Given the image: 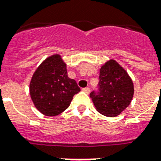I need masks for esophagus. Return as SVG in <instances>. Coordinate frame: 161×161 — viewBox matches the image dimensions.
I'll use <instances>...</instances> for the list:
<instances>
[{
  "label": "esophagus",
  "instance_id": "esophagus-1",
  "mask_svg": "<svg viewBox=\"0 0 161 161\" xmlns=\"http://www.w3.org/2000/svg\"><path fill=\"white\" fill-rule=\"evenodd\" d=\"M83 91H84L85 93H87V94H89V93H90V88H89V87L84 88V89H83Z\"/></svg>",
  "mask_w": 161,
  "mask_h": 161
}]
</instances>
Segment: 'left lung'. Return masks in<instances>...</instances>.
I'll use <instances>...</instances> for the list:
<instances>
[{
	"label": "left lung",
	"mask_w": 161,
	"mask_h": 161,
	"mask_svg": "<svg viewBox=\"0 0 161 161\" xmlns=\"http://www.w3.org/2000/svg\"><path fill=\"white\" fill-rule=\"evenodd\" d=\"M99 92L90 94L100 114L115 117L130 104L134 97V83L123 67L109 59L100 68Z\"/></svg>",
	"instance_id": "8db88e82"
}]
</instances>
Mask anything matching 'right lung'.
<instances>
[{
    "mask_svg": "<svg viewBox=\"0 0 161 161\" xmlns=\"http://www.w3.org/2000/svg\"><path fill=\"white\" fill-rule=\"evenodd\" d=\"M35 108L43 115L55 116L70 104L80 91L77 82L67 75L66 64L59 54L46 58L34 71L29 85Z\"/></svg>",
    "mask_w": 161,
    "mask_h": 161,
    "instance_id": "add662e5",
    "label": "right lung"
}]
</instances>
